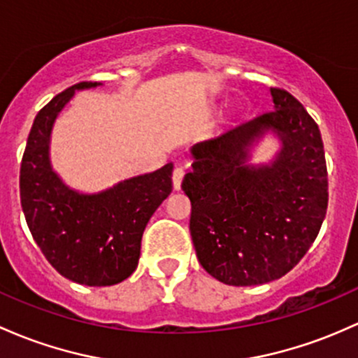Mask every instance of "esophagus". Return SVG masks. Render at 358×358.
<instances>
[{
	"mask_svg": "<svg viewBox=\"0 0 358 358\" xmlns=\"http://www.w3.org/2000/svg\"><path fill=\"white\" fill-rule=\"evenodd\" d=\"M183 176H185V170H183V166H175V170H173V188L175 190H180L182 188V180Z\"/></svg>",
	"mask_w": 358,
	"mask_h": 358,
	"instance_id": "34e87169",
	"label": "esophagus"
}]
</instances>
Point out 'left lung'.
<instances>
[{"label":"left lung","mask_w":358,"mask_h":358,"mask_svg":"<svg viewBox=\"0 0 358 358\" xmlns=\"http://www.w3.org/2000/svg\"><path fill=\"white\" fill-rule=\"evenodd\" d=\"M270 95L273 112L195 143L182 183L200 265L236 287L290 272L311 248L328 207L320 127L290 93L270 88ZM265 136L278 140L279 149L253 164L252 149Z\"/></svg>","instance_id":"obj_1"}]
</instances>
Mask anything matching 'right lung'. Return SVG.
Wrapping results in <instances>:
<instances>
[{
    "instance_id": "obj_1",
    "label": "right lung",
    "mask_w": 358,
    "mask_h": 358,
    "mask_svg": "<svg viewBox=\"0 0 358 358\" xmlns=\"http://www.w3.org/2000/svg\"><path fill=\"white\" fill-rule=\"evenodd\" d=\"M101 86L78 83L54 96L35 117L20 168V199L44 257L62 277L90 287L131 277L149 219L171 194L173 163L100 192L69 187L50 161V136L74 93Z\"/></svg>"
}]
</instances>
